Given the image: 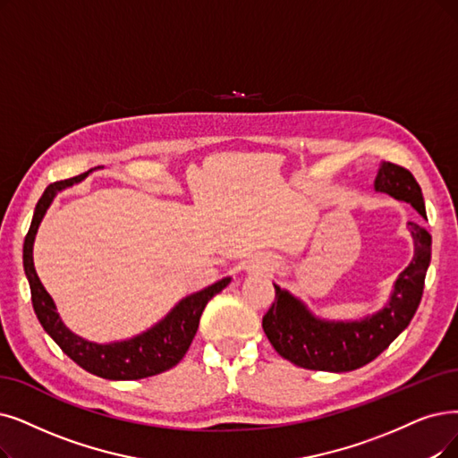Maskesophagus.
I'll list each match as a JSON object with an SVG mask.
<instances>
[{"instance_id": "1", "label": "esophagus", "mask_w": 458, "mask_h": 458, "mask_svg": "<svg viewBox=\"0 0 458 458\" xmlns=\"http://www.w3.org/2000/svg\"><path fill=\"white\" fill-rule=\"evenodd\" d=\"M250 270H253V272H267V270H270V261H268L267 258H259V259H255V261L251 263Z\"/></svg>"}]
</instances>
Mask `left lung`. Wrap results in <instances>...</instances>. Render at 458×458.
<instances>
[{
	"mask_svg": "<svg viewBox=\"0 0 458 458\" xmlns=\"http://www.w3.org/2000/svg\"><path fill=\"white\" fill-rule=\"evenodd\" d=\"M376 190L406 200L427 217L420 186L406 167L391 161L383 163ZM410 229L415 241L413 259L398 276L389 304L372 318L345 323L321 321L301 301L274 285L276 297L263 316V331L274 350L301 369L323 372L357 370L386 352L413 319L430 265L432 236L415 222H410Z\"/></svg>",
	"mask_w": 458,
	"mask_h": 458,
	"instance_id": "obj_1",
	"label": "left lung"
}]
</instances>
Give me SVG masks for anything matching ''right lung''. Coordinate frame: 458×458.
Returning <instances> with one entry per match:
<instances>
[{"instance_id":"right-lung-1","label":"right lung","mask_w":458,"mask_h":458,"mask_svg":"<svg viewBox=\"0 0 458 458\" xmlns=\"http://www.w3.org/2000/svg\"><path fill=\"white\" fill-rule=\"evenodd\" d=\"M86 174L88 173L75 178L54 182V184L45 190L38 207H35L31 225L24 239V270L31 289V304L35 316H38L39 323L50 335V338L62 347V352L89 374L105 379H142L161 374L176 367L182 357L186 355L199 328V319L207 302L224 287H227L231 278H224L222 282L186 297L161 323L131 340L103 345L91 344L77 335H72L62 323L60 316L56 314V306H54L50 295L38 276V272H35L31 251L35 233H38V227L48 205L52 203L54 195L67 186H72L75 182H81Z\"/></svg>"}]
</instances>
